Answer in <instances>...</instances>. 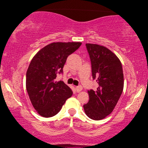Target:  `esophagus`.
<instances>
[{
    "label": "esophagus",
    "mask_w": 148,
    "mask_h": 148,
    "mask_svg": "<svg viewBox=\"0 0 148 148\" xmlns=\"http://www.w3.org/2000/svg\"><path fill=\"white\" fill-rule=\"evenodd\" d=\"M82 90V86L81 85H79V86H76V91H77V92H81Z\"/></svg>",
    "instance_id": "obj_1"
}]
</instances>
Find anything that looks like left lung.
I'll use <instances>...</instances> for the list:
<instances>
[{"instance_id":"1","label":"left lung","mask_w":148,"mask_h":148,"mask_svg":"<svg viewBox=\"0 0 148 148\" xmlns=\"http://www.w3.org/2000/svg\"><path fill=\"white\" fill-rule=\"evenodd\" d=\"M92 66V75L98 86L88 92L89 100L84 104L86 115L94 120L105 118L113 111L123 91L122 64L114 53L104 46L86 44Z\"/></svg>"}]
</instances>
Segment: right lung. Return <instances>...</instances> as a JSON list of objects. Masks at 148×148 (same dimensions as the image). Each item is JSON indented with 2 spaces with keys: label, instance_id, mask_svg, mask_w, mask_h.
Listing matches in <instances>:
<instances>
[{
  "label": "right lung",
  "instance_id": "obj_1",
  "mask_svg": "<svg viewBox=\"0 0 148 148\" xmlns=\"http://www.w3.org/2000/svg\"><path fill=\"white\" fill-rule=\"evenodd\" d=\"M80 42L52 43L41 49L30 63L26 72V90L32 105L44 117L56 115L72 91L62 80L67 57L80 47Z\"/></svg>",
  "mask_w": 148,
  "mask_h": 148
}]
</instances>
